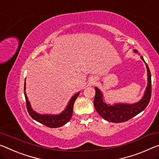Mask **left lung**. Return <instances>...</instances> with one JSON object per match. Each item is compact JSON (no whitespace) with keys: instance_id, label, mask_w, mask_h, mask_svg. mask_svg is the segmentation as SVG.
Returning a JSON list of instances; mask_svg holds the SVG:
<instances>
[{"instance_id":"8db88e82","label":"left lung","mask_w":159,"mask_h":159,"mask_svg":"<svg viewBox=\"0 0 159 159\" xmlns=\"http://www.w3.org/2000/svg\"><path fill=\"white\" fill-rule=\"evenodd\" d=\"M134 52H138L134 50ZM143 62L145 63L147 69L148 84L144 92V95L139 101L134 104H125V103H117L113 105L107 104L103 100L102 92L95 87V95L94 98V107L101 117L108 122L114 123H120L132 119L139 113L142 112L150 101L152 95V77L151 72L147 63L145 62L143 57H141Z\"/></svg>"}]
</instances>
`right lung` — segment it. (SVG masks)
Returning a JSON list of instances; mask_svg holds the SVG:
<instances>
[{
    "label": "right lung",
    "instance_id": "right-lung-1",
    "mask_svg": "<svg viewBox=\"0 0 159 159\" xmlns=\"http://www.w3.org/2000/svg\"><path fill=\"white\" fill-rule=\"evenodd\" d=\"M25 82L24 86V91H25V100H26V105L27 109L30 115L31 116L32 119L37 121V122L41 123V124L47 126L50 128H57L60 127L61 126L64 125L65 124L69 122L70 118L72 117L73 114V109H74V104L75 100L79 96L80 92L77 93L73 96L69 100V104L67 105L64 111L59 115H40L39 113L36 112L32 110L30 105V103L27 98V94L25 93Z\"/></svg>",
    "mask_w": 159,
    "mask_h": 159
}]
</instances>
